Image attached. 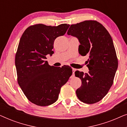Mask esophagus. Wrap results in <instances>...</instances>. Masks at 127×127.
I'll return each mask as SVG.
<instances>
[{"label":"esophagus","mask_w":127,"mask_h":127,"mask_svg":"<svg viewBox=\"0 0 127 127\" xmlns=\"http://www.w3.org/2000/svg\"><path fill=\"white\" fill-rule=\"evenodd\" d=\"M75 71H76L75 69H72V72H73L72 76H73V77H74V72H75Z\"/></svg>","instance_id":"34e87169"}]
</instances>
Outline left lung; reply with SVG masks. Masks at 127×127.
I'll return each mask as SVG.
<instances>
[{
	"mask_svg": "<svg viewBox=\"0 0 127 127\" xmlns=\"http://www.w3.org/2000/svg\"><path fill=\"white\" fill-rule=\"evenodd\" d=\"M67 34L77 38L79 51L88 55V73L76 71L81 86L76 93L80 100L93 104L103 98L112 87L118 67L112 38L105 27L96 21H85L70 25Z\"/></svg>",
	"mask_w": 127,
	"mask_h": 127,
	"instance_id": "obj_1",
	"label": "left lung"
}]
</instances>
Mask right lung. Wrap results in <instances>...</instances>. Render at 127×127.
<instances>
[{
  "mask_svg": "<svg viewBox=\"0 0 127 127\" xmlns=\"http://www.w3.org/2000/svg\"><path fill=\"white\" fill-rule=\"evenodd\" d=\"M70 25L57 27L36 24L25 31L15 55L18 83L29 101L46 106L58 99L61 88L72 74L69 66L48 65L46 55H52L55 39L66 33Z\"/></svg>",
  "mask_w": 127,
  "mask_h": 127,
  "instance_id": "1",
  "label": "right lung"
}]
</instances>
